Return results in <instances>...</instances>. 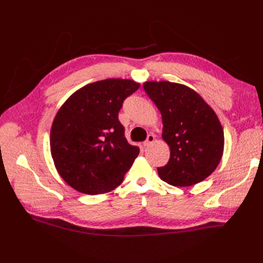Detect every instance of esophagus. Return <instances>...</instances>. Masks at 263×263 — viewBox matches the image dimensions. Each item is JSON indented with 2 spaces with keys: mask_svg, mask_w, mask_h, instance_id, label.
<instances>
[{
  "mask_svg": "<svg viewBox=\"0 0 263 263\" xmlns=\"http://www.w3.org/2000/svg\"><path fill=\"white\" fill-rule=\"evenodd\" d=\"M154 141H155V136H154V135H149V136L147 137V140L143 142V146H144V147H149L150 144L154 143Z\"/></svg>",
  "mask_w": 263,
  "mask_h": 263,
  "instance_id": "1",
  "label": "esophagus"
}]
</instances>
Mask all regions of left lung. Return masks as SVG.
Segmentation results:
<instances>
[{
    "label": "left lung",
    "instance_id": "8db88e82",
    "mask_svg": "<svg viewBox=\"0 0 263 263\" xmlns=\"http://www.w3.org/2000/svg\"><path fill=\"white\" fill-rule=\"evenodd\" d=\"M143 89L163 119L168 163L158 167L161 180L190 186L208 177L221 159L224 131L210 106L193 89L170 81H148Z\"/></svg>",
    "mask_w": 263,
    "mask_h": 263
}]
</instances>
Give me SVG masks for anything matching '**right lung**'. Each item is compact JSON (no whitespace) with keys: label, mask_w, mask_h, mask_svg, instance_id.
Wrapping results in <instances>:
<instances>
[{"label":"right lung","mask_w":263,"mask_h":263,"mask_svg":"<svg viewBox=\"0 0 263 263\" xmlns=\"http://www.w3.org/2000/svg\"><path fill=\"white\" fill-rule=\"evenodd\" d=\"M140 85L106 79L77 90L51 128V153L61 177L77 191L103 194L117 187L140 149L127 142L119 111Z\"/></svg>","instance_id":"obj_1"}]
</instances>
